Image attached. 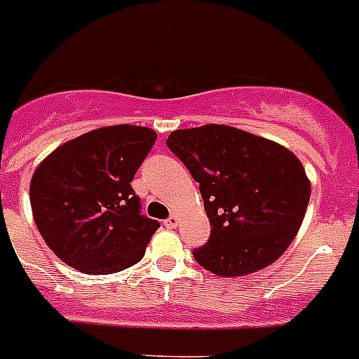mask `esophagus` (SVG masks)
<instances>
[{"label": "esophagus", "mask_w": 359, "mask_h": 359, "mask_svg": "<svg viewBox=\"0 0 359 359\" xmlns=\"http://www.w3.org/2000/svg\"><path fill=\"white\" fill-rule=\"evenodd\" d=\"M163 225H165L168 229H177V225H179V216H177V214L169 216V218L163 222Z\"/></svg>", "instance_id": "obj_1"}]
</instances>
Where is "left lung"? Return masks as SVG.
Masks as SVG:
<instances>
[{
	"instance_id": "1",
	"label": "left lung",
	"mask_w": 359,
	"mask_h": 359,
	"mask_svg": "<svg viewBox=\"0 0 359 359\" xmlns=\"http://www.w3.org/2000/svg\"><path fill=\"white\" fill-rule=\"evenodd\" d=\"M165 143L199 182L212 227L207 244L194 250L196 261L235 278L279 259L311 196L300 160L276 141L225 124L175 130Z\"/></svg>"
}]
</instances>
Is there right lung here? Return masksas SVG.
I'll use <instances>...</instances> for the list:
<instances>
[{"label": "right lung", "instance_id": "add662e5", "mask_svg": "<svg viewBox=\"0 0 359 359\" xmlns=\"http://www.w3.org/2000/svg\"><path fill=\"white\" fill-rule=\"evenodd\" d=\"M156 132L115 124L59 145L33 173L29 201L36 229L69 266L106 276L134 266L160 227L140 212L132 180Z\"/></svg>", "mask_w": 359, "mask_h": 359}]
</instances>
